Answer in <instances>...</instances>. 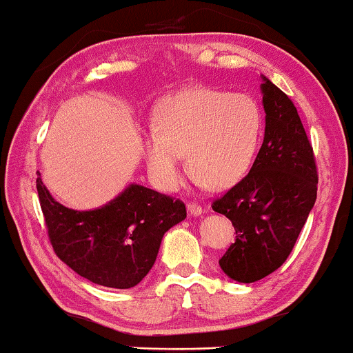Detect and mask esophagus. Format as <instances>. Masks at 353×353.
<instances>
[{"label":"esophagus","instance_id":"1","mask_svg":"<svg viewBox=\"0 0 353 353\" xmlns=\"http://www.w3.org/2000/svg\"><path fill=\"white\" fill-rule=\"evenodd\" d=\"M188 212H190L191 215H201L202 214V207L199 204H196V202H188Z\"/></svg>","mask_w":353,"mask_h":353}]
</instances>
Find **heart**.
Wrapping results in <instances>:
<instances>
[{"instance_id":"1","label":"heart","mask_w":353,"mask_h":353,"mask_svg":"<svg viewBox=\"0 0 353 353\" xmlns=\"http://www.w3.org/2000/svg\"><path fill=\"white\" fill-rule=\"evenodd\" d=\"M156 130L144 139L152 180L163 191L183 181V154L194 175L212 188H228L252 165L263 130L254 96L194 86L167 96L156 112Z\"/></svg>"}]
</instances>
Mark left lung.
Segmentation results:
<instances>
[{
    "mask_svg": "<svg viewBox=\"0 0 353 353\" xmlns=\"http://www.w3.org/2000/svg\"><path fill=\"white\" fill-rule=\"evenodd\" d=\"M265 137L243 180L212 202L231 220L236 241L220 267L231 279L254 283L286 262L316 201L312 143L286 93L263 77Z\"/></svg>",
    "mask_w": 353,
    "mask_h": 353,
    "instance_id": "obj_1",
    "label": "left lung"
}]
</instances>
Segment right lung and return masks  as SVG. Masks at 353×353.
Returning <instances> with one entry per match:
<instances>
[{"instance_id":"right-lung-1","label":"right lung","mask_w":353,"mask_h":353,"mask_svg":"<svg viewBox=\"0 0 353 353\" xmlns=\"http://www.w3.org/2000/svg\"><path fill=\"white\" fill-rule=\"evenodd\" d=\"M37 191L57 257L91 283L137 286L156 262L165 231L186 219L180 199L130 185L101 209L72 210L52 199L37 178Z\"/></svg>"}]
</instances>
